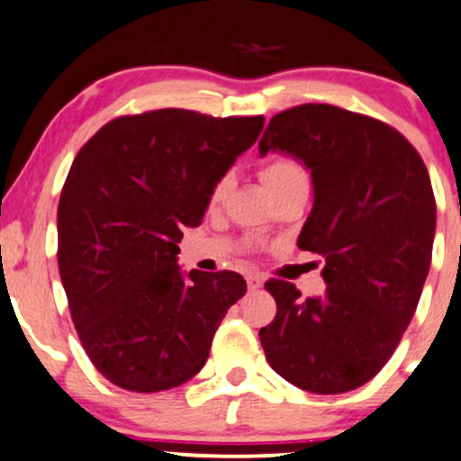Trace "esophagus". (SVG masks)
Returning a JSON list of instances; mask_svg holds the SVG:
<instances>
[{"instance_id": "1", "label": "esophagus", "mask_w": 461, "mask_h": 461, "mask_svg": "<svg viewBox=\"0 0 461 461\" xmlns=\"http://www.w3.org/2000/svg\"><path fill=\"white\" fill-rule=\"evenodd\" d=\"M247 286H249V291H256V288L262 286V277L251 273V276H247Z\"/></svg>"}]
</instances>
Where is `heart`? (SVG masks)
Listing matches in <instances>:
<instances>
[{"label": "heart", "instance_id": "1", "mask_svg": "<svg viewBox=\"0 0 461 461\" xmlns=\"http://www.w3.org/2000/svg\"><path fill=\"white\" fill-rule=\"evenodd\" d=\"M262 179H265V184L269 185V190L273 192V190L282 188V185L293 184V181L308 179V170L300 159H295V157L276 155V157H271L265 166H262ZM230 184H231L230 175L219 176V179L212 184L210 192H207V205L219 207L222 201H225L227 192H230Z\"/></svg>", "mask_w": 461, "mask_h": 461}]
</instances>
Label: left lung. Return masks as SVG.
I'll return each mask as SVG.
<instances>
[{
    "label": "left lung",
    "instance_id": "8db88e82",
    "mask_svg": "<svg viewBox=\"0 0 461 461\" xmlns=\"http://www.w3.org/2000/svg\"><path fill=\"white\" fill-rule=\"evenodd\" d=\"M260 155L306 164L315 203L297 247L323 258V295L271 277L277 312L260 328L269 366L291 385L343 393L389 361L431 267L436 199L422 157L381 120L300 104L273 115Z\"/></svg>",
    "mask_w": 461,
    "mask_h": 461
}]
</instances>
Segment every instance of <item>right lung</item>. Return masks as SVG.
I'll list each match as a JSON object with an SVG mask.
<instances>
[{
	"instance_id": "obj_1",
	"label": "right lung",
	"mask_w": 461,
	"mask_h": 461,
	"mask_svg": "<svg viewBox=\"0 0 461 461\" xmlns=\"http://www.w3.org/2000/svg\"><path fill=\"white\" fill-rule=\"evenodd\" d=\"M262 126V115L157 109L111 120L76 155L59 201V271L80 343L113 385L164 392L205 366L247 282L184 276L176 242Z\"/></svg>"
}]
</instances>
